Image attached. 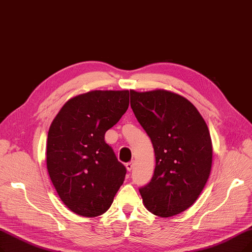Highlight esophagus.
Instances as JSON below:
<instances>
[{"mask_svg": "<svg viewBox=\"0 0 252 252\" xmlns=\"http://www.w3.org/2000/svg\"><path fill=\"white\" fill-rule=\"evenodd\" d=\"M134 165H135V162L134 161H129V162H127L126 165V170L128 171V172H130L133 170V168H134Z\"/></svg>", "mask_w": 252, "mask_h": 252, "instance_id": "obj_1", "label": "esophagus"}]
</instances>
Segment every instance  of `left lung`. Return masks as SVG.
<instances>
[{
    "mask_svg": "<svg viewBox=\"0 0 252 252\" xmlns=\"http://www.w3.org/2000/svg\"><path fill=\"white\" fill-rule=\"evenodd\" d=\"M130 107L156 155L150 182L139 189L146 209L177 215L199 198L212 166V141L200 112L184 96L166 90L129 91Z\"/></svg>",
    "mask_w": 252,
    "mask_h": 252,
    "instance_id": "obj_1",
    "label": "left lung"
}]
</instances>
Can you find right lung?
<instances>
[{
    "label": "right lung",
    "instance_id": "obj_1",
    "mask_svg": "<svg viewBox=\"0 0 252 252\" xmlns=\"http://www.w3.org/2000/svg\"><path fill=\"white\" fill-rule=\"evenodd\" d=\"M128 103V91H91L70 99L50 125L47 171L61 200L76 214H104L125 181L126 167L105 142V133Z\"/></svg>",
    "mask_w": 252,
    "mask_h": 252
}]
</instances>
